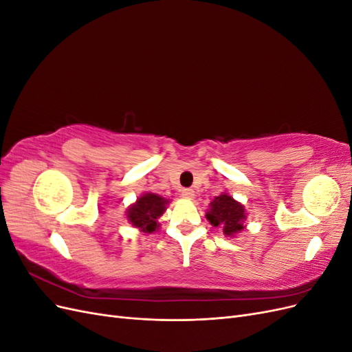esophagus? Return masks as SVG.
I'll use <instances>...</instances> for the list:
<instances>
[{
	"instance_id": "obj_1",
	"label": "esophagus",
	"mask_w": 352,
	"mask_h": 352,
	"mask_svg": "<svg viewBox=\"0 0 352 352\" xmlns=\"http://www.w3.org/2000/svg\"><path fill=\"white\" fill-rule=\"evenodd\" d=\"M180 195H182L184 198H194V189L185 188V189L180 190Z\"/></svg>"
}]
</instances>
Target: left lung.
I'll return each instance as SVG.
<instances>
[{
	"instance_id": "8db88e82",
	"label": "left lung",
	"mask_w": 352,
	"mask_h": 352,
	"mask_svg": "<svg viewBox=\"0 0 352 352\" xmlns=\"http://www.w3.org/2000/svg\"><path fill=\"white\" fill-rule=\"evenodd\" d=\"M245 210L232 197L221 194L210 202L207 220L212 226H220L225 235L230 236L243 229Z\"/></svg>"
}]
</instances>
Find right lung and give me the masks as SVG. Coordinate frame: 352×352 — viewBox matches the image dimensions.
Segmentation results:
<instances>
[{"label": "right lung", "instance_id": "1", "mask_svg": "<svg viewBox=\"0 0 352 352\" xmlns=\"http://www.w3.org/2000/svg\"><path fill=\"white\" fill-rule=\"evenodd\" d=\"M167 199L155 194H145L138 198L135 204L127 210V219L132 221L135 228H140L142 232L151 233L157 229V219L166 210Z\"/></svg>", "mask_w": 352, "mask_h": 352}]
</instances>
